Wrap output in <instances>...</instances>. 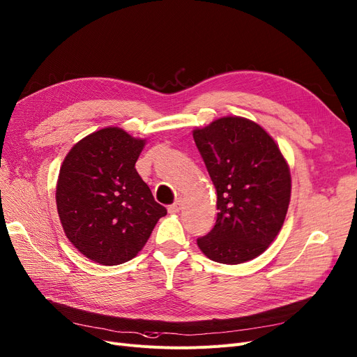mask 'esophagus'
<instances>
[{"label": "esophagus", "mask_w": 357, "mask_h": 357, "mask_svg": "<svg viewBox=\"0 0 357 357\" xmlns=\"http://www.w3.org/2000/svg\"><path fill=\"white\" fill-rule=\"evenodd\" d=\"M181 208H182V201H181V199H176L174 204H170V206H169V208H167V210H169V213H170V214H176V213H179V211H181Z\"/></svg>", "instance_id": "1"}]
</instances>
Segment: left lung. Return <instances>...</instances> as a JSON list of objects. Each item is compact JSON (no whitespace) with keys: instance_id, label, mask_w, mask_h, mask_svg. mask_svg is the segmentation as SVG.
<instances>
[{"instance_id":"8db88e82","label":"left lung","mask_w":357,"mask_h":357,"mask_svg":"<svg viewBox=\"0 0 357 357\" xmlns=\"http://www.w3.org/2000/svg\"><path fill=\"white\" fill-rule=\"evenodd\" d=\"M217 191V220L197 243L222 264H241L264 252L280 231L290 203L286 159L254 121L225 116L192 132Z\"/></svg>"}]
</instances>
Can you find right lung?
<instances>
[{
	"mask_svg": "<svg viewBox=\"0 0 357 357\" xmlns=\"http://www.w3.org/2000/svg\"><path fill=\"white\" fill-rule=\"evenodd\" d=\"M144 144L142 138L107 127L84 137L61 165V225L77 250L98 264L132 259L167 213L135 169Z\"/></svg>",
	"mask_w": 357,
	"mask_h": 357,
	"instance_id": "1",
	"label": "right lung"
}]
</instances>
